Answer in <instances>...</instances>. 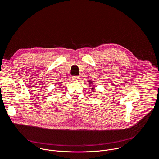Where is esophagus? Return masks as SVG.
<instances>
[{"instance_id": "1", "label": "esophagus", "mask_w": 159, "mask_h": 159, "mask_svg": "<svg viewBox=\"0 0 159 159\" xmlns=\"http://www.w3.org/2000/svg\"><path fill=\"white\" fill-rule=\"evenodd\" d=\"M79 79H80L79 77H72V79L74 80H78Z\"/></svg>"}]
</instances>
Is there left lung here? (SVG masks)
Instances as JSON below:
<instances>
[{"label": "left lung", "instance_id": "left-lung-1", "mask_svg": "<svg viewBox=\"0 0 159 159\" xmlns=\"http://www.w3.org/2000/svg\"><path fill=\"white\" fill-rule=\"evenodd\" d=\"M94 82L93 81H88V83H89V87H90V89H91V91L92 92H94V90H95V84L93 83Z\"/></svg>", "mask_w": 159, "mask_h": 159}]
</instances>
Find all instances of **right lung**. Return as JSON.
<instances>
[{
	"mask_svg": "<svg viewBox=\"0 0 159 159\" xmlns=\"http://www.w3.org/2000/svg\"><path fill=\"white\" fill-rule=\"evenodd\" d=\"M61 85H62V84H61V83H60V84H59V85H58L59 87H60V86H61Z\"/></svg>",
	"mask_w": 159,
	"mask_h": 159,
	"instance_id": "obj_1",
	"label": "right lung"
}]
</instances>
